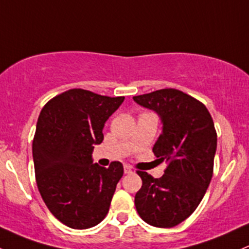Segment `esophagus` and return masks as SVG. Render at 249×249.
Here are the masks:
<instances>
[{
  "instance_id": "1",
  "label": "esophagus",
  "mask_w": 249,
  "mask_h": 249,
  "mask_svg": "<svg viewBox=\"0 0 249 249\" xmlns=\"http://www.w3.org/2000/svg\"><path fill=\"white\" fill-rule=\"evenodd\" d=\"M124 173H125V174H131V173H132V168H131L130 165L125 164V165H124Z\"/></svg>"
}]
</instances>
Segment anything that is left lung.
I'll list each match as a JSON object with an SVG mask.
<instances>
[{
	"instance_id": "8db88e82",
	"label": "left lung",
	"mask_w": 249,
	"mask_h": 249,
	"mask_svg": "<svg viewBox=\"0 0 249 249\" xmlns=\"http://www.w3.org/2000/svg\"><path fill=\"white\" fill-rule=\"evenodd\" d=\"M133 100L160 117L163 130L152 151L168 163L160 178L137 171L143 185L135 196L136 209L149 225L171 228L195 212L209 187L217 145L214 122L203 104L178 89H158Z\"/></svg>"
}]
</instances>
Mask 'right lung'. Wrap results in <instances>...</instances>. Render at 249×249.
Here are the masks:
<instances>
[{
  "mask_svg": "<svg viewBox=\"0 0 249 249\" xmlns=\"http://www.w3.org/2000/svg\"><path fill=\"white\" fill-rule=\"evenodd\" d=\"M123 102L124 97L73 89L41 110L33 141L35 178L49 212L70 228H91L107 215L124 169L117 160L98 165L92 151Z\"/></svg>",
  "mask_w": 249,
  "mask_h": 249,
  "instance_id": "add662e5",
  "label": "right lung"
}]
</instances>
